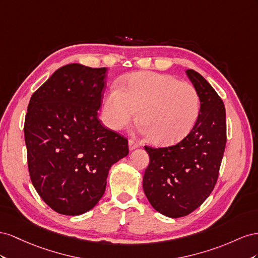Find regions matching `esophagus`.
<instances>
[{"label":"esophagus","instance_id":"obj_1","mask_svg":"<svg viewBox=\"0 0 258 258\" xmlns=\"http://www.w3.org/2000/svg\"><path fill=\"white\" fill-rule=\"evenodd\" d=\"M138 147H139V145H138L137 143H135V142H133V141H130V142H128V149H130L131 151L136 149V148H138Z\"/></svg>","mask_w":258,"mask_h":258}]
</instances>
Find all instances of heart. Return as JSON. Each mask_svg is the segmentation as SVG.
<instances>
[{
    "label": "heart",
    "mask_w": 258,
    "mask_h": 258,
    "mask_svg": "<svg viewBox=\"0 0 258 258\" xmlns=\"http://www.w3.org/2000/svg\"><path fill=\"white\" fill-rule=\"evenodd\" d=\"M152 143L170 146L185 138L198 122L201 100L197 88L168 75L137 72L125 78L123 90L110 88L102 105L105 122L121 130L136 120Z\"/></svg>",
    "instance_id": "obj_1"
}]
</instances>
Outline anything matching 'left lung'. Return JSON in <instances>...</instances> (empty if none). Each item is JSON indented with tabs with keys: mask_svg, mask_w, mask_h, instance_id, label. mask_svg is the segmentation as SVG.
Here are the masks:
<instances>
[{
	"mask_svg": "<svg viewBox=\"0 0 258 258\" xmlns=\"http://www.w3.org/2000/svg\"><path fill=\"white\" fill-rule=\"evenodd\" d=\"M189 80L200 95L201 111L194 130L174 146L152 148L143 188L152 208L167 217L190 214L215 187L226 147L224 102L200 73L189 69Z\"/></svg>",
	"mask_w": 258,
	"mask_h": 258,
	"instance_id": "left-lung-1",
	"label": "left lung"
}]
</instances>
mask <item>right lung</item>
Instances as JSON below:
<instances>
[{
  "instance_id": "1",
  "label": "right lung",
  "mask_w": 258,
  "mask_h": 258,
  "mask_svg": "<svg viewBox=\"0 0 258 258\" xmlns=\"http://www.w3.org/2000/svg\"><path fill=\"white\" fill-rule=\"evenodd\" d=\"M106 68L69 63L30 98L25 142L32 185L50 209L77 216L104 196L109 170L128 142L98 119Z\"/></svg>"
}]
</instances>
